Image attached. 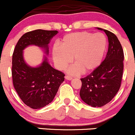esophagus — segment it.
Masks as SVG:
<instances>
[{
    "mask_svg": "<svg viewBox=\"0 0 135 135\" xmlns=\"http://www.w3.org/2000/svg\"><path fill=\"white\" fill-rule=\"evenodd\" d=\"M65 78H66V79L68 80H72L71 76H68V75H66V76H65Z\"/></svg>",
    "mask_w": 135,
    "mask_h": 135,
    "instance_id": "1",
    "label": "esophagus"
}]
</instances>
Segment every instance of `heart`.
Here are the masks:
<instances>
[{"mask_svg":"<svg viewBox=\"0 0 135 135\" xmlns=\"http://www.w3.org/2000/svg\"><path fill=\"white\" fill-rule=\"evenodd\" d=\"M107 46V40L101 33L82 31L64 36L61 46L55 44L52 50V56L56 68L64 69L71 62L75 66L68 72L78 74L88 73L99 66Z\"/></svg>","mask_w":135,"mask_h":135,"instance_id":"obj_1","label":"heart"}]
</instances>
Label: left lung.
Returning <instances> with one entry per match:
<instances>
[{"instance_id": "1", "label": "left lung", "mask_w": 135, "mask_h": 135, "mask_svg": "<svg viewBox=\"0 0 135 135\" xmlns=\"http://www.w3.org/2000/svg\"><path fill=\"white\" fill-rule=\"evenodd\" d=\"M97 29L104 31L108 36V53L98 67L80 79L82 87L80 91L81 99L94 108L105 105L118 93L121 85L124 58L122 47L117 36L108 30Z\"/></svg>"}]
</instances>
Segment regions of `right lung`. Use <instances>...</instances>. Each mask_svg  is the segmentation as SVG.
I'll return each mask as SVG.
<instances>
[{
  "instance_id": "1",
  "label": "right lung",
  "mask_w": 135,
  "mask_h": 135,
  "mask_svg": "<svg viewBox=\"0 0 135 135\" xmlns=\"http://www.w3.org/2000/svg\"><path fill=\"white\" fill-rule=\"evenodd\" d=\"M57 31L37 30L23 35L16 45L12 56V79L14 88L23 102L33 109H40L53 101L64 80L65 75L50 66L47 57L37 67L25 62L23 51L37 46L49 54L48 44Z\"/></svg>"
}]
</instances>
